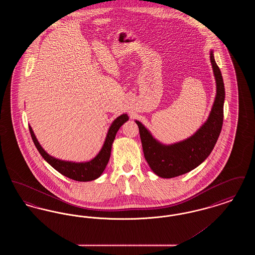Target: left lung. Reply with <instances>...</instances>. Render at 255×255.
I'll return each instance as SVG.
<instances>
[{"label": "left lung", "mask_w": 255, "mask_h": 255, "mask_svg": "<svg viewBox=\"0 0 255 255\" xmlns=\"http://www.w3.org/2000/svg\"><path fill=\"white\" fill-rule=\"evenodd\" d=\"M210 63L216 82V96L207 120L192 135L175 143L164 144L154 137L141 122L134 121L138 126L146 161L160 178H175L195 169L206 160L217 142L224 119L225 86L212 49Z\"/></svg>", "instance_id": "obj_1"}]
</instances>
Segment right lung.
Returning a JSON list of instances; mask_svg holds the SVG:
<instances>
[{
	"instance_id": "add662e5",
	"label": "right lung",
	"mask_w": 255,
	"mask_h": 255,
	"mask_svg": "<svg viewBox=\"0 0 255 255\" xmlns=\"http://www.w3.org/2000/svg\"><path fill=\"white\" fill-rule=\"evenodd\" d=\"M128 121H129L128 115L122 114L112 122L106 134L104 143L101 147L100 151L98 152V154L95 158L87 161L64 160V159L50 156L39 143L36 135L30 125H28V128H29L32 140L36 146L37 150L39 151V153L41 154V156L44 158V159L54 169L58 171L63 176L68 177L74 181L90 182V181L97 180V178H99L102 175L103 171L105 170L108 164L110 156H111V150H112V146L115 140L116 134L122 125Z\"/></svg>"
}]
</instances>
